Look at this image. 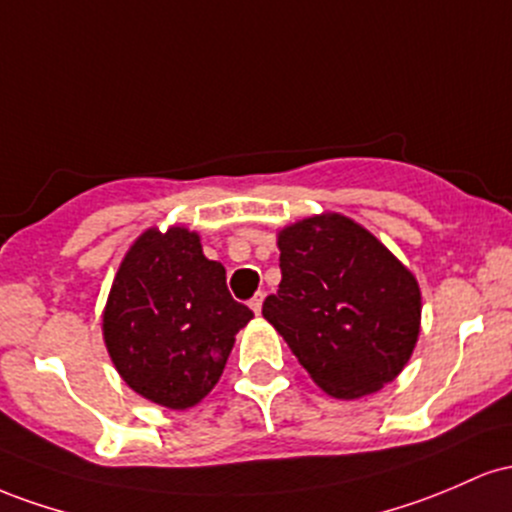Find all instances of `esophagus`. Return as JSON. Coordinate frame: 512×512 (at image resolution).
Segmentation results:
<instances>
[{"label":"esophagus","instance_id":"34e87169","mask_svg":"<svg viewBox=\"0 0 512 512\" xmlns=\"http://www.w3.org/2000/svg\"><path fill=\"white\" fill-rule=\"evenodd\" d=\"M263 300H266V295H263V292H256V295H254V297H251L249 307H251V309H254V312H256V314H261Z\"/></svg>","mask_w":512,"mask_h":512}]
</instances>
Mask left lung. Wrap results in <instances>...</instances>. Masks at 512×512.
Masks as SVG:
<instances>
[{
  "label": "left lung",
  "instance_id": "obj_1",
  "mask_svg": "<svg viewBox=\"0 0 512 512\" xmlns=\"http://www.w3.org/2000/svg\"><path fill=\"white\" fill-rule=\"evenodd\" d=\"M278 292L263 317L312 380L336 399H358L409 363L421 324L416 278L367 229L319 215L278 237Z\"/></svg>",
  "mask_w": 512,
  "mask_h": 512
}]
</instances>
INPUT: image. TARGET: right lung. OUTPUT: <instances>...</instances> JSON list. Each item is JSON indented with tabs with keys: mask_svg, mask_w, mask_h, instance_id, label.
<instances>
[{
	"mask_svg": "<svg viewBox=\"0 0 512 512\" xmlns=\"http://www.w3.org/2000/svg\"><path fill=\"white\" fill-rule=\"evenodd\" d=\"M251 317L229 295L225 266L203 256L198 234L147 229L113 280L103 338L137 394L166 409H188L220 380L234 336Z\"/></svg>",
	"mask_w": 512,
	"mask_h": 512,
	"instance_id": "1",
	"label": "right lung"
}]
</instances>
